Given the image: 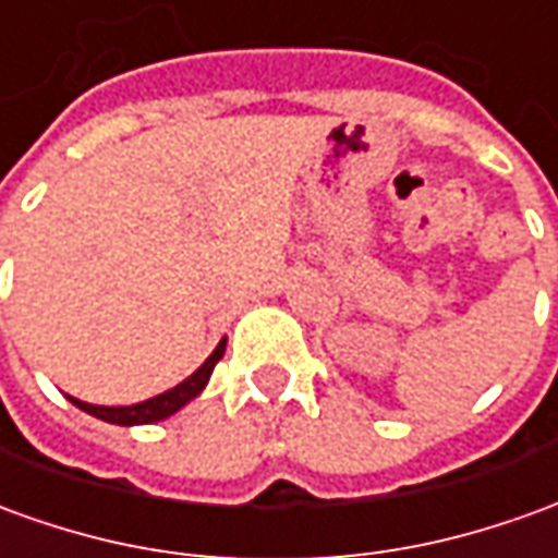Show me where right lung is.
Masks as SVG:
<instances>
[{
	"label": "right lung",
	"instance_id": "1",
	"mask_svg": "<svg viewBox=\"0 0 558 558\" xmlns=\"http://www.w3.org/2000/svg\"><path fill=\"white\" fill-rule=\"evenodd\" d=\"M226 353V338H220V344L214 347V353L208 360L198 365L196 372L190 374L186 380H181L178 387L166 389V392H159L154 399L138 401V404H120V408H105V404H87V401L72 399L69 401L81 408L84 414L96 416V420H105V423H114V426H147V423H159V420H166V416L178 414L184 404L202 396V389L208 387V380H211V372L217 362L223 360Z\"/></svg>",
	"mask_w": 558,
	"mask_h": 558
}]
</instances>
